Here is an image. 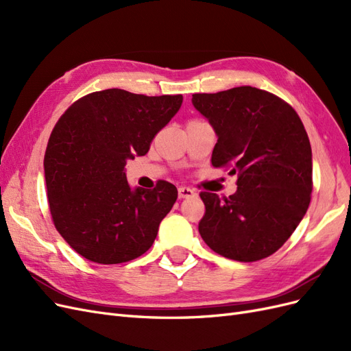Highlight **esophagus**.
<instances>
[{
    "label": "esophagus",
    "instance_id": "esophagus-1",
    "mask_svg": "<svg viewBox=\"0 0 351 351\" xmlns=\"http://www.w3.org/2000/svg\"><path fill=\"white\" fill-rule=\"evenodd\" d=\"M196 196V192L193 189L189 187H178V197L180 199H186V197H193Z\"/></svg>",
    "mask_w": 351,
    "mask_h": 351
}]
</instances>
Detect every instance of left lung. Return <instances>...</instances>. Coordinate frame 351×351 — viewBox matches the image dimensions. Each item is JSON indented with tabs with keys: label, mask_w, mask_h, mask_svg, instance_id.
<instances>
[{
	"label": "left lung",
	"mask_w": 351,
	"mask_h": 351,
	"mask_svg": "<svg viewBox=\"0 0 351 351\" xmlns=\"http://www.w3.org/2000/svg\"><path fill=\"white\" fill-rule=\"evenodd\" d=\"M193 107L218 137L212 165L231 167L237 192L221 200L202 192L199 232L218 254L254 262L277 252L311 204L312 147L297 112L252 86L195 93Z\"/></svg>",
	"instance_id": "obj_1"
}]
</instances>
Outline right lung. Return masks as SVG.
<instances>
[{"mask_svg":"<svg viewBox=\"0 0 351 351\" xmlns=\"http://www.w3.org/2000/svg\"><path fill=\"white\" fill-rule=\"evenodd\" d=\"M183 104L182 95L145 97L123 89L74 102L51 133L44 159L54 226L88 261L129 262L149 250L177 189L127 183L125 164L143 156Z\"/></svg>","mask_w":351,"mask_h":351,"instance_id":"add662e5","label":"right lung"}]
</instances>
